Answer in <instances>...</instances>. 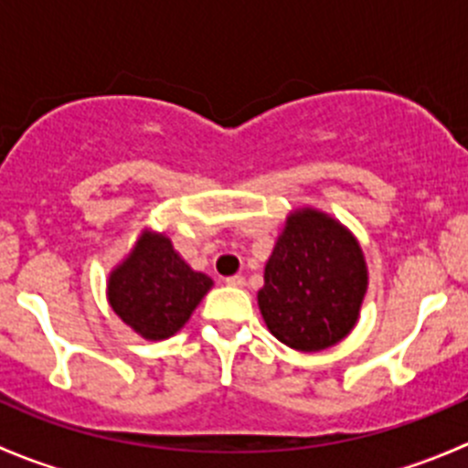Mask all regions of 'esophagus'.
Listing matches in <instances>:
<instances>
[{"mask_svg": "<svg viewBox=\"0 0 468 468\" xmlns=\"http://www.w3.org/2000/svg\"><path fill=\"white\" fill-rule=\"evenodd\" d=\"M226 285L244 287V285H247V281H244V276H229V278H226Z\"/></svg>", "mask_w": 468, "mask_h": 468, "instance_id": "esophagus-1", "label": "esophagus"}]
</instances>
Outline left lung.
<instances>
[{
    "instance_id": "1",
    "label": "left lung",
    "mask_w": 468,
    "mask_h": 468,
    "mask_svg": "<svg viewBox=\"0 0 468 468\" xmlns=\"http://www.w3.org/2000/svg\"><path fill=\"white\" fill-rule=\"evenodd\" d=\"M367 292L360 244L317 210L287 219L264 267L258 305L273 337L296 351H322L346 337Z\"/></svg>"
}]
</instances>
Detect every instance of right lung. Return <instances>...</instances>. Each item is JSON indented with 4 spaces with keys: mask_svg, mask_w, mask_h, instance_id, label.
<instances>
[{
    "mask_svg": "<svg viewBox=\"0 0 468 468\" xmlns=\"http://www.w3.org/2000/svg\"><path fill=\"white\" fill-rule=\"evenodd\" d=\"M210 285L206 273L181 261L165 235L146 233L111 273L108 301L144 339H165L183 328Z\"/></svg>",
    "mask_w": 468,
    "mask_h": 468,
    "instance_id": "right-lung-1",
    "label": "right lung"
}]
</instances>
